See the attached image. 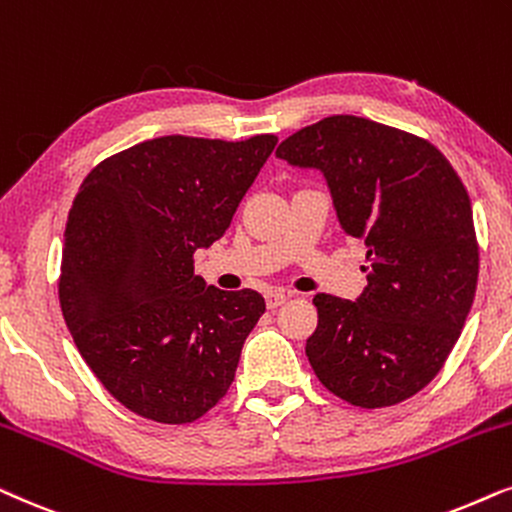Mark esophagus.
<instances>
[{
    "mask_svg": "<svg viewBox=\"0 0 512 512\" xmlns=\"http://www.w3.org/2000/svg\"><path fill=\"white\" fill-rule=\"evenodd\" d=\"M285 299H288V295H285L283 290H269L267 292V306H269V309H278V306L285 304Z\"/></svg>",
    "mask_w": 512,
    "mask_h": 512,
    "instance_id": "esophagus-1",
    "label": "esophagus"
}]
</instances>
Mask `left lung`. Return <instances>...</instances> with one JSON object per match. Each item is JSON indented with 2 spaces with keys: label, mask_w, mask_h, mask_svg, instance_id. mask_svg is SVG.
I'll return each mask as SVG.
<instances>
[{
  "label": "left lung",
  "mask_w": 512,
  "mask_h": 512,
  "mask_svg": "<svg viewBox=\"0 0 512 512\" xmlns=\"http://www.w3.org/2000/svg\"><path fill=\"white\" fill-rule=\"evenodd\" d=\"M276 156L323 173L370 262L356 302L313 297V372L356 407L403 403L442 370L473 306L480 252L461 177L428 140L351 114L292 133Z\"/></svg>",
  "instance_id": "1"
}]
</instances>
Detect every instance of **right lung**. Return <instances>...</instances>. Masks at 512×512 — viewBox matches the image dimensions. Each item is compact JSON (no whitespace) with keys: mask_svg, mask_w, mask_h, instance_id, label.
I'll list each match as a JSON object with an SVG mask.
<instances>
[{"mask_svg":"<svg viewBox=\"0 0 512 512\" xmlns=\"http://www.w3.org/2000/svg\"><path fill=\"white\" fill-rule=\"evenodd\" d=\"M276 142L154 138L100 161L74 196L60 309L100 384L140 417L192 424L234 381L267 304L206 285L194 252L229 229Z\"/></svg>","mask_w":512,"mask_h":512,"instance_id":"add662e5","label":"right lung"}]
</instances>
